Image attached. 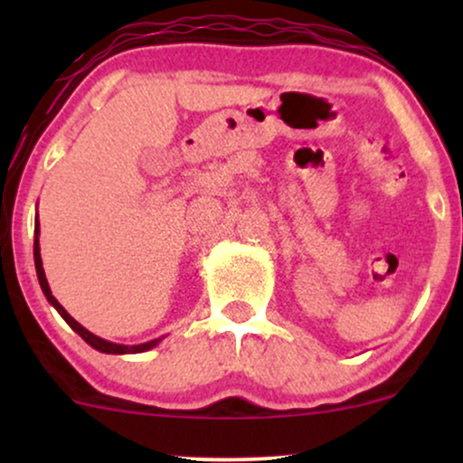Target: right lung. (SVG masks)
<instances>
[{"label": "right lung", "instance_id": "add662e5", "mask_svg": "<svg viewBox=\"0 0 463 463\" xmlns=\"http://www.w3.org/2000/svg\"><path fill=\"white\" fill-rule=\"evenodd\" d=\"M34 265H36V276H39V283H41V289H43L45 298L50 300V305L54 307V309L61 313L62 320H65L69 326L76 331L80 337L84 339V342L89 344V346H93L95 350H99V353H106V354H128V353H146V350H150L156 346L158 342H161V337L158 339H152V342H146V344H137V346H124V344H113V342H106V339L98 337V335H93L91 331H87V328L82 326V324H78L73 320L69 313L62 309V305L58 302L54 296H52V289L50 285H47V279H45V269H43V261H41V248H39V220H36V226H34Z\"/></svg>", "mask_w": 463, "mask_h": 463}]
</instances>
